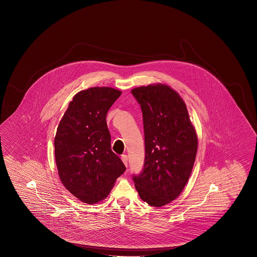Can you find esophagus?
Instances as JSON below:
<instances>
[{"instance_id": "esophagus-1", "label": "esophagus", "mask_w": 257, "mask_h": 257, "mask_svg": "<svg viewBox=\"0 0 257 257\" xmlns=\"http://www.w3.org/2000/svg\"><path fill=\"white\" fill-rule=\"evenodd\" d=\"M121 160L124 163L125 166L127 167V165H128V156H126V155H122L121 156Z\"/></svg>"}]
</instances>
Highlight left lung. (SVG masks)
I'll return each instance as SVG.
<instances>
[{
    "mask_svg": "<svg viewBox=\"0 0 257 257\" xmlns=\"http://www.w3.org/2000/svg\"><path fill=\"white\" fill-rule=\"evenodd\" d=\"M144 128L145 159L142 171L133 175L141 200L160 207L183 191L193 169L198 140L186 103L166 85L134 88Z\"/></svg>",
    "mask_w": 257,
    "mask_h": 257,
    "instance_id": "8db88e82",
    "label": "left lung"
}]
</instances>
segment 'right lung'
Listing matches in <instances>:
<instances>
[{"mask_svg":"<svg viewBox=\"0 0 257 257\" xmlns=\"http://www.w3.org/2000/svg\"><path fill=\"white\" fill-rule=\"evenodd\" d=\"M120 95L107 86L78 92L57 127L55 156L59 178L81 202L92 204L105 199L126 170L111 150L105 120Z\"/></svg>","mask_w":257,"mask_h":257,"instance_id":"add662e5","label":"right lung"}]
</instances>
